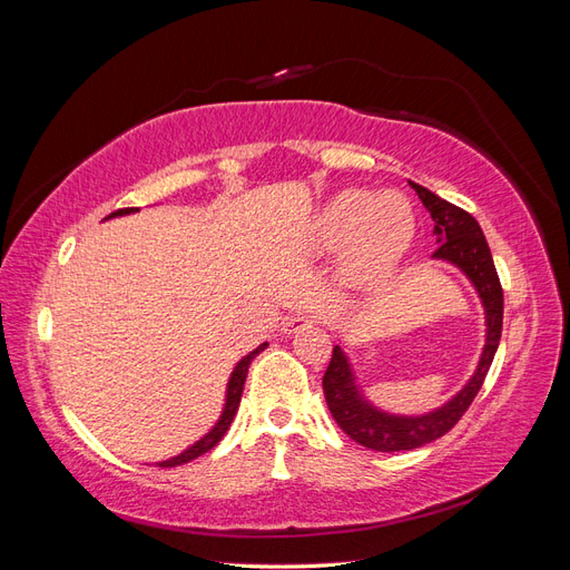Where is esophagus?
Listing matches in <instances>:
<instances>
[{
	"label": "esophagus",
	"mask_w": 570,
	"mask_h": 570,
	"mask_svg": "<svg viewBox=\"0 0 570 570\" xmlns=\"http://www.w3.org/2000/svg\"><path fill=\"white\" fill-rule=\"evenodd\" d=\"M312 325H314V318H312V316L295 314V316H289V318L283 323V333H285V335H292V333H299V331H304V327H312Z\"/></svg>",
	"instance_id": "1"
}]
</instances>
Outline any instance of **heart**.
I'll list each match as a JSON object with an SVG mask.
<instances>
[{
    "label": "heart",
    "mask_w": 570,
    "mask_h": 570,
    "mask_svg": "<svg viewBox=\"0 0 570 570\" xmlns=\"http://www.w3.org/2000/svg\"><path fill=\"white\" fill-rule=\"evenodd\" d=\"M413 230L416 216L404 195L342 189L316 214L312 247L321 254L344 252L350 273L373 275L400 262Z\"/></svg>",
    "instance_id": "heart-1"
}]
</instances>
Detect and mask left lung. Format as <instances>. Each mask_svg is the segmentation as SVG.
Returning <instances> with one entry per match:
<instances>
[{"instance_id": "left-lung-1", "label": "left lung", "mask_w": 570, "mask_h": 570, "mask_svg": "<svg viewBox=\"0 0 570 570\" xmlns=\"http://www.w3.org/2000/svg\"><path fill=\"white\" fill-rule=\"evenodd\" d=\"M416 189L419 199L430 212V218L435 220L433 235L438 237V249L433 258L440 262L454 264L465 278H469L478 292V297L485 308V347H482L478 368L450 402L442 406L421 413V416H400V413H387L383 409L373 406L361 387L356 385V375L352 371L350 356L344 354L340 344H335L331 364L323 375V392L327 409H331L337 425L347 433L354 442L368 446L373 452H406L416 450L428 442L442 438L444 433L459 423L475 400L482 381L492 366L494 352L499 347V337H502V318H504V292L499 285V275L492 262V252L488 247V239L482 235L478 220L450 204L446 199L430 193L428 187L411 183Z\"/></svg>"}]
</instances>
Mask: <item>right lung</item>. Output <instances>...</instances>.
<instances>
[{"instance_id":"obj_1","label":"right lung","mask_w":570,"mask_h":570,"mask_svg":"<svg viewBox=\"0 0 570 570\" xmlns=\"http://www.w3.org/2000/svg\"><path fill=\"white\" fill-rule=\"evenodd\" d=\"M132 212H140V209H118V212L109 214V216H107V220H109V218H116V216L132 214ZM266 347H268V342L258 344V347H256L254 352H249L247 356H243V358L237 361V366L233 368V373H230V381H228L226 404H223V411H220V416H218L216 425H214V428L209 430V433H206L204 438H199L193 446H187V450H185V452H180L178 456H170V459H166V461H159L161 469H170V465H180V463L193 461V459L202 456L204 452L214 450V446L223 440V435L228 433V428H230V423H233V419H235V413H237L239 396H243V390H245V381H247V371H249L252 358H254L258 352H264Z\"/></svg>"}]
</instances>
